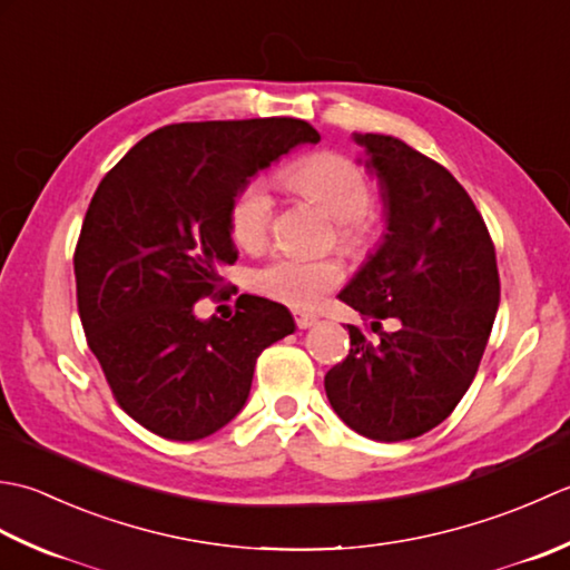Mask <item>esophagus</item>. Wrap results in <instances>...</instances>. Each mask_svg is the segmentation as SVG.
Here are the masks:
<instances>
[{
	"mask_svg": "<svg viewBox=\"0 0 570 570\" xmlns=\"http://www.w3.org/2000/svg\"><path fill=\"white\" fill-rule=\"evenodd\" d=\"M295 322H297L299 330H309V327H315L320 320L315 315H302V312H299V315L295 317Z\"/></svg>",
	"mask_w": 570,
	"mask_h": 570,
	"instance_id": "34e87169",
	"label": "esophagus"
}]
</instances>
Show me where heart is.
<instances>
[{
    "instance_id": "1",
    "label": "heart",
    "mask_w": 570,
    "mask_h": 570,
    "mask_svg": "<svg viewBox=\"0 0 570 570\" xmlns=\"http://www.w3.org/2000/svg\"><path fill=\"white\" fill-rule=\"evenodd\" d=\"M289 189L317 202L332 218L340 220L344 240H356L364 230V216L371 208V184L364 169L342 155H312L285 171ZM275 199L263 179L243 187L228 212L230 236L240 248H261L273 224ZM344 271L334 258H299V255H275L250 275L255 293L283 302L287 307L309 309L342 283Z\"/></svg>"
}]
</instances>
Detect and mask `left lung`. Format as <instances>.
<instances>
[{
	"mask_svg": "<svg viewBox=\"0 0 570 570\" xmlns=\"http://www.w3.org/2000/svg\"><path fill=\"white\" fill-rule=\"evenodd\" d=\"M374 174L386 230L340 299L358 315L396 320L371 344L346 324L350 356L324 391L342 421L371 440L417 438L440 425L478 374L499 307L492 238L452 174L399 137L354 132Z\"/></svg>",
	"mask_w": 570,
	"mask_h": 570,
	"instance_id": "left-lung-1",
	"label": "left lung"
}]
</instances>
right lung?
I'll use <instances>...</instances> for the list:
<instances>
[{
  "label": "right lung",
  "instance_id": "add662e5",
  "mask_svg": "<svg viewBox=\"0 0 570 570\" xmlns=\"http://www.w3.org/2000/svg\"><path fill=\"white\" fill-rule=\"evenodd\" d=\"M305 120L179 122L147 135L92 194L73 255L78 312L112 396L167 440H202L248 401L255 358L295 332L287 307L240 295L236 315L202 320L238 250L234 196L297 145Z\"/></svg>",
  "mask_w": 570,
  "mask_h": 570
}]
</instances>
